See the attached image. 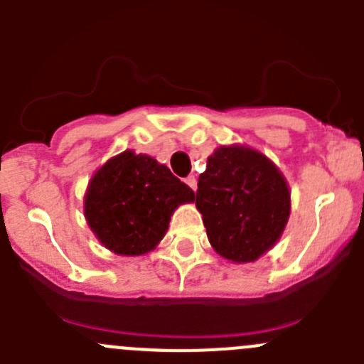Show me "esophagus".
<instances>
[{"label":"esophagus","instance_id":"34e87169","mask_svg":"<svg viewBox=\"0 0 364 364\" xmlns=\"http://www.w3.org/2000/svg\"><path fill=\"white\" fill-rule=\"evenodd\" d=\"M185 183L190 186V188L193 190V192H196V190H197V179H196V176H188V178L185 179Z\"/></svg>","mask_w":364,"mask_h":364}]
</instances>
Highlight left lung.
Masks as SVG:
<instances>
[{
  "label": "left lung",
  "instance_id": "8db88e82",
  "mask_svg": "<svg viewBox=\"0 0 364 364\" xmlns=\"http://www.w3.org/2000/svg\"><path fill=\"white\" fill-rule=\"evenodd\" d=\"M196 200L211 247L232 262H253L278 241L291 193L277 165L245 146H220L199 176Z\"/></svg>",
  "mask_w": 364,
  "mask_h": 364
}]
</instances>
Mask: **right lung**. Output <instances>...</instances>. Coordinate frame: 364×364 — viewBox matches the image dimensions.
<instances>
[{"instance_id": "right-lung-1", "label": "right lung", "mask_w": 364, "mask_h": 364, "mask_svg": "<svg viewBox=\"0 0 364 364\" xmlns=\"http://www.w3.org/2000/svg\"><path fill=\"white\" fill-rule=\"evenodd\" d=\"M193 190L148 155L124 151L98 168L84 197V215L98 240L119 255H142L160 243L179 204Z\"/></svg>"}]
</instances>
